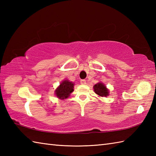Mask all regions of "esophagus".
Instances as JSON below:
<instances>
[{
  "mask_svg": "<svg viewBox=\"0 0 156 156\" xmlns=\"http://www.w3.org/2000/svg\"><path fill=\"white\" fill-rule=\"evenodd\" d=\"M80 83L82 84H87V81H86L85 80H80Z\"/></svg>",
  "mask_w": 156,
  "mask_h": 156,
  "instance_id": "34e87169",
  "label": "esophagus"
}]
</instances>
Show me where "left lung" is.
Returning <instances> with one entry per match:
<instances>
[{"mask_svg":"<svg viewBox=\"0 0 156 156\" xmlns=\"http://www.w3.org/2000/svg\"><path fill=\"white\" fill-rule=\"evenodd\" d=\"M93 88L95 93L100 97H107L109 94L108 89L107 88L106 86L102 82H98L97 84H95L93 87Z\"/></svg>","mask_w":156,"mask_h":156,"instance_id":"8db88e82","label":"left lung"}]
</instances>
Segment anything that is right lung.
I'll return each instance as SVG.
<instances>
[{"instance_id": "obj_1", "label": "right lung", "mask_w": 156, "mask_h": 156, "mask_svg": "<svg viewBox=\"0 0 156 156\" xmlns=\"http://www.w3.org/2000/svg\"><path fill=\"white\" fill-rule=\"evenodd\" d=\"M74 84L69 80H64L56 88L55 91V96L59 99L67 98L72 92L74 91Z\"/></svg>"}]
</instances>
